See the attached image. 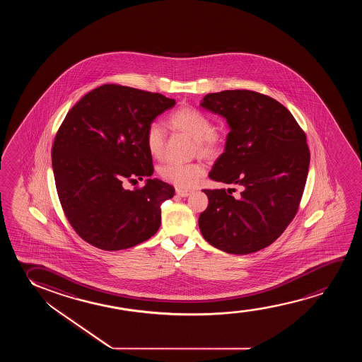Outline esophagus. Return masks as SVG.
Masks as SVG:
<instances>
[{"mask_svg": "<svg viewBox=\"0 0 362 362\" xmlns=\"http://www.w3.org/2000/svg\"><path fill=\"white\" fill-rule=\"evenodd\" d=\"M177 194H178L179 197H182V198H187V197L192 194V192L190 190H184V189H177Z\"/></svg>", "mask_w": 362, "mask_h": 362, "instance_id": "esophagus-1", "label": "esophagus"}]
</instances>
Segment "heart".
Instances as JSON below:
<instances>
[{
  "label": "heart",
  "instance_id": "b5f03b06",
  "mask_svg": "<svg viewBox=\"0 0 362 362\" xmlns=\"http://www.w3.org/2000/svg\"><path fill=\"white\" fill-rule=\"evenodd\" d=\"M168 122L174 129L182 131L197 141L198 153L205 158H215L221 153L223 139L214 131L213 122L203 111L185 106L174 111L169 116ZM165 132L162 124L152 122L146 129V144L149 153L156 158L163 154ZM159 177L167 183L173 184L179 189L193 188L205 174V167L199 162L193 163H165L159 168Z\"/></svg>",
  "mask_w": 362,
  "mask_h": 362
}]
</instances>
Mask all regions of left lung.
I'll return each instance as SVG.
<instances>
[{
	"mask_svg": "<svg viewBox=\"0 0 362 362\" xmlns=\"http://www.w3.org/2000/svg\"><path fill=\"white\" fill-rule=\"evenodd\" d=\"M200 106L230 127L209 177L241 193L233 198L235 189H204L209 205L199 228L223 252H256L274 243L297 214L310 162L307 136L282 104L256 91L205 95Z\"/></svg>",
	"mask_w": 362,
	"mask_h": 362,
	"instance_id": "1",
	"label": "left lung"
}]
</instances>
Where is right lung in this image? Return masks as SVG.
<instances>
[{"label":"right lung","mask_w":362,"mask_h":362,"mask_svg":"<svg viewBox=\"0 0 362 362\" xmlns=\"http://www.w3.org/2000/svg\"><path fill=\"white\" fill-rule=\"evenodd\" d=\"M175 101L117 84L83 96L55 134L52 164L62 208L75 233L105 251L144 243L158 231L160 205L174 188L147 179L129 190L126 180L153 174L146 129Z\"/></svg>","instance_id":"right-lung-1"}]
</instances>
